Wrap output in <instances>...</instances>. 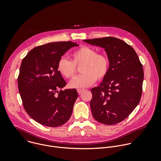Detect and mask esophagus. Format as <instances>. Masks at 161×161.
<instances>
[{
    "label": "esophagus",
    "mask_w": 161,
    "mask_h": 161,
    "mask_svg": "<svg viewBox=\"0 0 161 161\" xmlns=\"http://www.w3.org/2000/svg\"><path fill=\"white\" fill-rule=\"evenodd\" d=\"M84 90H85V89H83V88H78L77 89V92L79 94H80L81 92H83Z\"/></svg>",
    "instance_id": "esophagus-1"
}]
</instances>
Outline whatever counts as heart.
Wrapping results in <instances>:
<instances>
[{
  "label": "heart",
  "instance_id": "heart-1",
  "mask_svg": "<svg viewBox=\"0 0 161 161\" xmlns=\"http://www.w3.org/2000/svg\"><path fill=\"white\" fill-rule=\"evenodd\" d=\"M72 60L61 58L57 64L58 73L65 78H72L76 74V66L80 67L81 75L75 77L69 83L71 88H85L93 85L97 80L103 79L109 68V60L104 53H98L96 49L82 47L75 51Z\"/></svg>",
  "mask_w": 161,
  "mask_h": 161
}]
</instances>
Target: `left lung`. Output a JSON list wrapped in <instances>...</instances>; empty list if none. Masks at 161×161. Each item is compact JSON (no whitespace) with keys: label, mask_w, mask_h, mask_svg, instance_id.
<instances>
[{"label":"left lung","mask_w":161,"mask_h":161,"mask_svg":"<svg viewBox=\"0 0 161 161\" xmlns=\"http://www.w3.org/2000/svg\"><path fill=\"white\" fill-rule=\"evenodd\" d=\"M105 48L109 68L99 86L91 89L92 114L99 122L114 125L125 119L139 104L143 68L131 46L113 37L83 40Z\"/></svg>","instance_id":"left-lung-1"}]
</instances>
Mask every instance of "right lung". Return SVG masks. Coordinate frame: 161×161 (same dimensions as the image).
Returning a JSON list of instances; mask_svg holds the SVG:
<instances>
[{"instance_id": "obj_1", "label": "right lung", "mask_w": 161, "mask_h": 161, "mask_svg": "<svg viewBox=\"0 0 161 161\" xmlns=\"http://www.w3.org/2000/svg\"><path fill=\"white\" fill-rule=\"evenodd\" d=\"M77 46L72 41L47 43L33 48L22 60L18 90L25 110L40 124L58 127L71 116L78 94L75 88L62 90L66 82L57 64L68 50Z\"/></svg>"}]
</instances>
